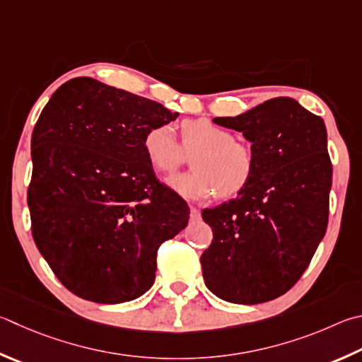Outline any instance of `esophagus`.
<instances>
[{
  "mask_svg": "<svg viewBox=\"0 0 362 362\" xmlns=\"http://www.w3.org/2000/svg\"><path fill=\"white\" fill-rule=\"evenodd\" d=\"M189 218L192 220H199L201 218V212L196 207H192L189 209Z\"/></svg>",
  "mask_w": 362,
  "mask_h": 362,
  "instance_id": "34e87169",
  "label": "esophagus"
}]
</instances>
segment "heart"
<instances>
[{"label":"heart","instance_id":"1","mask_svg":"<svg viewBox=\"0 0 362 362\" xmlns=\"http://www.w3.org/2000/svg\"><path fill=\"white\" fill-rule=\"evenodd\" d=\"M150 164L160 173H170L183 160V150L192 156L193 170L166 180L168 187L187 201H202L215 193L231 198L253 179L256 160L245 142L235 141L231 131L207 118L182 123V146L173 127L156 124L147 129L142 141Z\"/></svg>","mask_w":362,"mask_h":362}]
</instances>
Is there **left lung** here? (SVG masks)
Instances as JSON below:
<instances>
[{
	"label": "left lung",
	"mask_w": 362,
	"mask_h": 362,
	"mask_svg": "<svg viewBox=\"0 0 362 362\" xmlns=\"http://www.w3.org/2000/svg\"><path fill=\"white\" fill-rule=\"evenodd\" d=\"M214 123L252 142L256 168L238 198L202 210L214 233L201 256L204 281L226 302L261 304L290 290L325 238L332 185L326 127L286 96Z\"/></svg>",
	"instance_id": "8db88e82"
}]
</instances>
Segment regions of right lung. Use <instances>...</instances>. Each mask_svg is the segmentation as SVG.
I'll list each match as a JSON object with an SVG mask.
<instances>
[{
    "instance_id": "add662e5",
    "label": "right lung",
    "mask_w": 362,
    "mask_h": 362,
    "mask_svg": "<svg viewBox=\"0 0 362 362\" xmlns=\"http://www.w3.org/2000/svg\"><path fill=\"white\" fill-rule=\"evenodd\" d=\"M179 112L76 77L42 109L31 136V233L57 279L78 298L122 304L152 288L156 253L189 209L153 173L144 136Z\"/></svg>"
}]
</instances>
